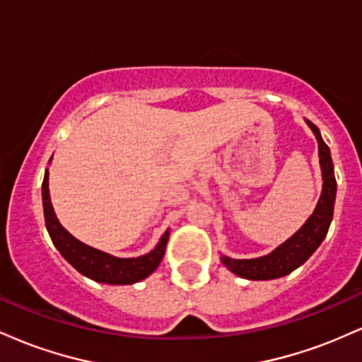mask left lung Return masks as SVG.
Returning a JSON list of instances; mask_svg holds the SVG:
<instances>
[{"label":"left lung","instance_id":"8db88e82","mask_svg":"<svg viewBox=\"0 0 362 362\" xmlns=\"http://www.w3.org/2000/svg\"><path fill=\"white\" fill-rule=\"evenodd\" d=\"M315 138L318 141V156L320 167H322L323 189L318 199V204L315 207L313 214L306 219L300 230L291 238L279 245L276 250L257 259H230L221 257V262L236 276L250 281H269L277 277L288 276L305 264L313 255V252L323 242L330 228L332 218H334L335 194H337V182L334 175V163H332L330 149L322 139L320 129L313 122L306 120Z\"/></svg>","mask_w":362,"mask_h":362}]
</instances>
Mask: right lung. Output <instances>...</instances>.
I'll list each match as a JSON object with an SVG mask.
<instances>
[{
  "label": "right lung",
  "instance_id": "add662e5",
  "mask_svg": "<svg viewBox=\"0 0 362 362\" xmlns=\"http://www.w3.org/2000/svg\"><path fill=\"white\" fill-rule=\"evenodd\" d=\"M42 206L45 226H47L52 243L78 272L90 277V279L103 282V284H134V282L146 279L149 274L155 272L161 259H163L170 230L165 231L155 250L146 253V255L136 257V259H119V257L97 250V248L88 247V245L74 238L69 231L62 228L52 209L51 195H49V170H45L42 182Z\"/></svg>",
  "mask_w": 362,
  "mask_h": 362
}]
</instances>
